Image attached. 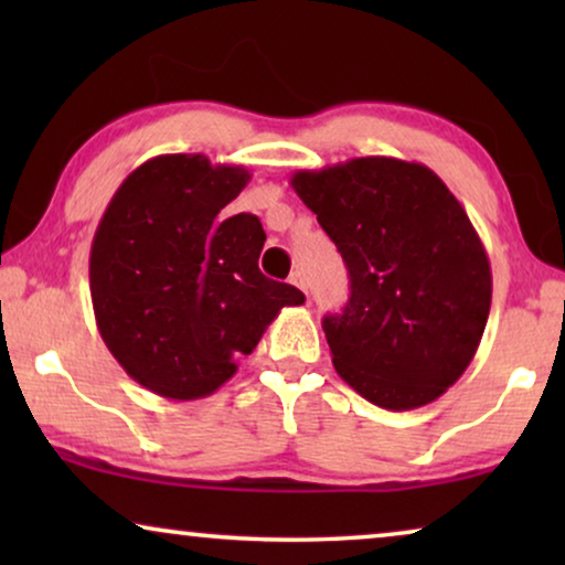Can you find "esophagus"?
Wrapping results in <instances>:
<instances>
[{"label":"esophagus","mask_w":565,"mask_h":565,"mask_svg":"<svg viewBox=\"0 0 565 565\" xmlns=\"http://www.w3.org/2000/svg\"><path fill=\"white\" fill-rule=\"evenodd\" d=\"M290 282L296 285V288H300V290H308L306 288V277H303V273H300V269H292V275H290Z\"/></svg>","instance_id":"1"}]
</instances>
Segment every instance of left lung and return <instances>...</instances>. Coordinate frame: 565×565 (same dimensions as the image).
<instances>
[{
    "label": "left lung",
    "mask_w": 565,
    "mask_h": 565,
    "mask_svg": "<svg viewBox=\"0 0 565 565\" xmlns=\"http://www.w3.org/2000/svg\"><path fill=\"white\" fill-rule=\"evenodd\" d=\"M350 273L344 311L323 316L339 377L370 404L408 412L473 360L491 311V265L466 207L429 167L362 157L292 174Z\"/></svg>",
    "instance_id": "8db88e82"
}]
</instances>
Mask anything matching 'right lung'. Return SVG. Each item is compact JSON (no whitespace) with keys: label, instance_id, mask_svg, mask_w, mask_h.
I'll return each instance as SVG.
<instances>
[{"label":"right lung","instance_id":"1","mask_svg":"<svg viewBox=\"0 0 565 565\" xmlns=\"http://www.w3.org/2000/svg\"><path fill=\"white\" fill-rule=\"evenodd\" d=\"M244 167L164 153L136 167L99 221L89 254L97 329L120 367L164 398L211 396L285 306L303 292L259 273L257 215L221 211Z\"/></svg>","mask_w":565,"mask_h":565}]
</instances>
